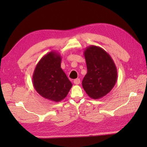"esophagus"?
Masks as SVG:
<instances>
[{"label":"esophagus","mask_w":147,"mask_h":147,"mask_svg":"<svg viewBox=\"0 0 147 147\" xmlns=\"http://www.w3.org/2000/svg\"><path fill=\"white\" fill-rule=\"evenodd\" d=\"M80 83V80L79 78L74 80V84H76V85H78Z\"/></svg>","instance_id":"34e87169"}]
</instances>
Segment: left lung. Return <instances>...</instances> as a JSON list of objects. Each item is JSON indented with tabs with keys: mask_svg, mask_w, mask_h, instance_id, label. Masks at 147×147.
<instances>
[{
	"mask_svg": "<svg viewBox=\"0 0 147 147\" xmlns=\"http://www.w3.org/2000/svg\"><path fill=\"white\" fill-rule=\"evenodd\" d=\"M88 73L82 87L89 97L99 99L111 91L117 80V70L110 55L100 47L91 45L84 50Z\"/></svg>",
	"mask_w": 147,
	"mask_h": 147,
	"instance_id": "obj_1",
	"label": "left lung"
}]
</instances>
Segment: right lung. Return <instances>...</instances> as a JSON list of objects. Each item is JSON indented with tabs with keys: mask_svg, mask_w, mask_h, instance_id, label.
<instances>
[{
	"mask_svg": "<svg viewBox=\"0 0 147 147\" xmlns=\"http://www.w3.org/2000/svg\"><path fill=\"white\" fill-rule=\"evenodd\" d=\"M61 61L58 53L49 52L36 65L32 76L36 91L43 98L57 102L66 97L73 86L61 68Z\"/></svg>",
	"mask_w": 147,
	"mask_h": 147,
	"instance_id": "1",
	"label": "right lung"
}]
</instances>
